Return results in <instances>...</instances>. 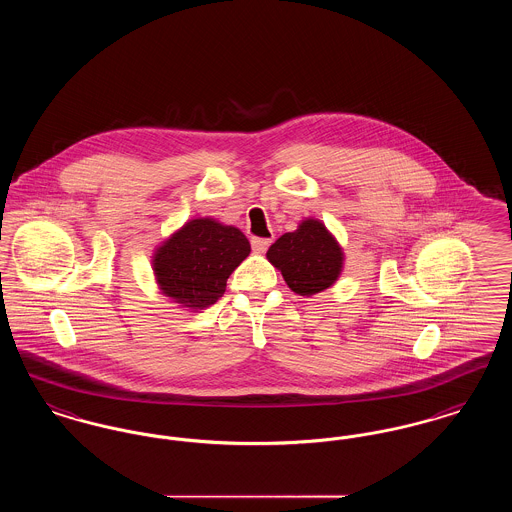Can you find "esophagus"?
<instances>
[{
    "instance_id": "1",
    "label": "esophagus",
    "mask_w": 512,
    "mask_h": 512,
    "mask_svg": "<svg viewBox=\"0 0 512 512\" xmlns=\"http://www.w3.org/2000/svg\"><path fill=\"white\" fill-rule=\"evenodd\" d=\"M270 244H272V240H268V238H253L251 240V247L255 253H265Z\"/></svg>"
}]
</instances>
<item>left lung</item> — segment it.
<instances>
[{"instance_id": "8db88e82", "label": "left lung", "mask_w": 512, "mask_h": 512, "mask_svg": "<svg viewBox=\"0 0 512 512\" xmlns=\"http://www.w3.org/2000/svg\"><path fill=\"white\" fill-rule=\"evenodd\" d=\"M267 259L282 272L290 290L315 295L340 278L343 251L338 240L317 219H305L268 247Z\"/></svg>"}]
</instances>
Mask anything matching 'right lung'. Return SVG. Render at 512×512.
Listing matches in <instances>:
<instances>
[{
  "mask_svg": "<svg viewBox=\"0 0 512 512\" xmlns=\"http://www.w3.org/2000/svg\"><path fill=\"white\" fill-rule=\"evenodd\" d=\"M242 230L215 219H192L153 253V272L163 295L186 309L217 303L228 276L249 255Z\"/></svg>",
  "mask_w": 512,
  "mask_h": 512,
  "instance_id": "right-lung-1",
  "label": "right lung"
}]
</instances>
